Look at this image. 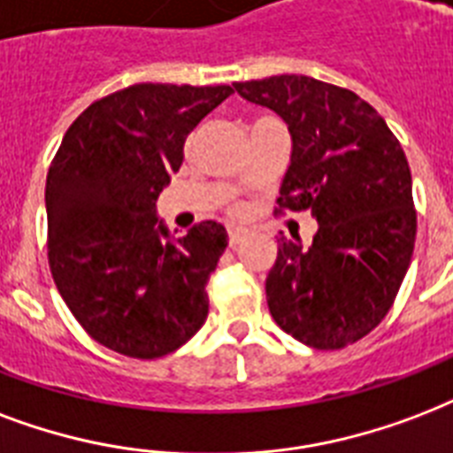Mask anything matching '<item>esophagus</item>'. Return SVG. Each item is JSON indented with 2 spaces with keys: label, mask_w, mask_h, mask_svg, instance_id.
I'll return each mask as SVG.
<instances>
[{
  "label": "esophagus",
  "mask_w": 453,
  "mask_h": 453,
  "mask_svg": "<svg viewBox=\"0 0 453 453\" xmlns=\"http://www.w3.org/2000/svg\"><path fill=\"white\" fill-rule=\"evenodd\" d=\"M242 240H244V230H240V227L227 230V244H230V247H237Z\"/></svg>",
  "instance_id": "esophagus-1"
}]
</instances>
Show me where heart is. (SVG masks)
<instances>
[{
	"label": "heart",
	"mask_w": 453,
	"mask_h": 453,
	"mask_svg": "<svg viewBox=\"0 0 453 453\" xmlns=\"http://www.w3.org/2000/svg\"><path fill=\"white\" fill-rule=\"evenodd\" d=\"M242 211H244V209H242L240 203H233V206H230V213H234V216H240Z\"/></svg>",
	"instance_id": "obj_1"
}]
</instances>
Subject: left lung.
I'll return each mask as SVG.
<instances>
[{"label": "left lung", "instance_id": "1", "mask_svg": "<svg viewBox=\"0 0 453 453\" xmlns=\"http://www.w3.org/2000/svg\"><path fill=\"white\" fill-rule=\"evenodd\" d=\"M234 89L273 109L292 133L275 213L311 211L319 220L309 250L278 237L265 278L271 316L313 349H344L380 326L409 271L418 223L406 154L351 89L306 75Z\"/></svg>", "mask_w": 453, "mask_h": 453}]
</instances>
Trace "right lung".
I'll return each mask as SVG.
<instances>
[{
    "instance_id": "add662e5",
    "label": "right lung",
    "mask_w": 453,
    "mask_h": 453,
    "mask_svg": "<svg viewBox=\"0 0 453 453\" xmlns=\"http://www.w3.org/2000/svg\"><path fill=\"white\" fill-rule=\"evenodd\" d=\"M233 92L130 85L89 104L51 161V278L82 330L123 357H165L209 316L206 282L227 247L226 227L203 220L168 240L157 196L182 165L188 134Z\"/></svg>"
}]
</instances>
